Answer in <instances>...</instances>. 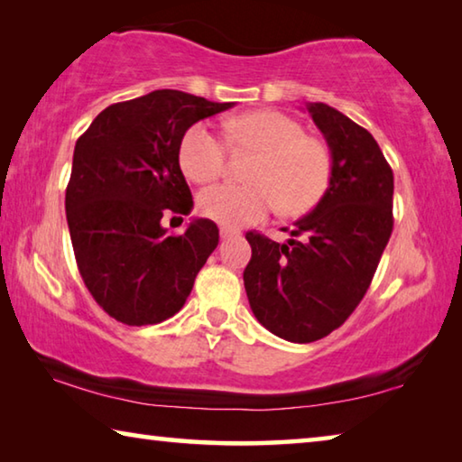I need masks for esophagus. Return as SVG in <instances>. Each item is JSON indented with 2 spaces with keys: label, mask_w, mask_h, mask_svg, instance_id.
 I'll return each mask as SVG.
<instances>
[{
  "label": "esophagus",
  "mask_w": 462,
  "mask_h": 462,
  "mask_svg": "<svg viewBox=\"0 0 462 462\" xmlns=\"http://www.w3.org/2000/svg\"><path fill=\"white\" fill-rule=\"evenodd\" d=\"M238 230L236 228H226V226H224V228H220V236L222 238H232V236H238Z\"/></svg>",
  "instance_id": "34e87169"
}]
</instances>
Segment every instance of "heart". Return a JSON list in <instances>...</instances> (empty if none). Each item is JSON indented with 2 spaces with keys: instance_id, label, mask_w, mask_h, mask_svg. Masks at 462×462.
Wrapping results in <instances>:
<instances>
[{
  "instance_id": "heart-1",
  "label": "heart",
  "mask_w": 462,
  "mask_h": 462,
  "mask_svg": "<svg viewBox=\"0 0 462 462\" xmlns=\"http://www.w3.org/2000/svg\"><path fill=\"white\" fill-rule=\"evenodd\" d=\"M234 146L256 154L248 185H214L198 198L199 212L226 228H240L279 208L285 216L306 214L322 198L332 173L330 148L303 134L297 120L281 112H250L228 122ZM179 165L195 183L216 181L224 173L226 148L206 124H193L179 146Z\"/></svg>"
}]
</instances>
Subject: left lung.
<instances>
[{"label":"left lung","instance_id":"obj_1","mask_svg":"<svg viewBox=\"0 0 462 462\" xmlns=\"http://www.w3.org/2000/svg\"><path fill=\"white\" fill-rule=\"evenodd\" d=\"M332 156L328 189L285 245L246 232L245 289L254 318L306 344L340 328L369 289L393 230V171L377 140L326 104H308Z\"/></svg>","mask_w":462,"mask_h":462}]
</instances>
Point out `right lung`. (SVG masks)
<instances>
[{"instance_id": "right-lung-1", "label": "right lung", "mask_w": 462, "mask_h": 462, "mask_svg": "<svg viewBox=\"0 0 462 462\" xmlns=\"http://www.w3.org/2000/svg\"><path fill=\"white\" fill-rule=\"evenodd\" d=\"M177 89L106 107L79 136L65 209L77 267L93 300L128 326L159 324L183 308L220 242L198 217L169 236L162 216H189L179 146L195 122L230 109ZM183 220V217H181Z\"/></svg>"}]
</instances>
